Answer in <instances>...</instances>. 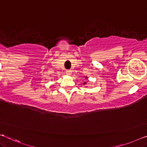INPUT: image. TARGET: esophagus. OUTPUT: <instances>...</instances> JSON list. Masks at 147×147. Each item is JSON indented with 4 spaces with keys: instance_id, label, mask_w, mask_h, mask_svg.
Returning a JSON list of instances; mask_svg holds the SVG:
<instances>
[{
    "instance_id": "obj_1",
    "label": "esophagus",
    "mask_w": 147,
    "mask_h": 147,
    "mask_svg": "<svg viewBox=\"0 0 147 147\" xmlns=\"http://www.w3.org/2000/svg\"><path fill=\"white\" fill-rule=\"evenodd\" d=\"M71 73H72L71 70H67V71H66V74H67V75H71Z\"/></svg>"
}]
</instances>
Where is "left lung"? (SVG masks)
<instances>
[{"label":"left lung","mask_w":147,"mask_h":147,"mask_svg":"<svg viewBox=\"0 0 147 147\" xmlns=\"http://www.w3.org/2000/svg\"><path fill=\"white\" fill-rule=\"evenodd\" d=\"M85 83H86V82H84V84H85Z\"/></svg>","instance_id":"left-lung-1"}]
</instances>
